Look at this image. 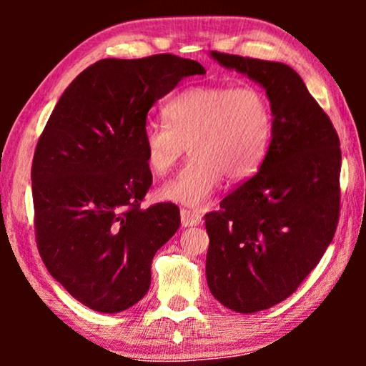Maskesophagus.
Masks as SVG:
<instances>
[{
    "mask_svg": "<svg viewBox=\"0 0 366 366\" xmlns=\"http://www.w3.org/2000/svg\"><path fill=\"white\" fill-rule=\"evenodd\" d=\"M179 217H182L183 227H197V224L202 223V214L192 212V209L183 208L182 212H179Z\"/></svg>",
    "mask_w": 366,
    "mask_h": 366,
    "instance_id": "esophagus-1",
    "label": "esophagus"
}]
</instances>
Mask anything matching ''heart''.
<instances>
[{
    "label": "heart",
    "mask_w": 366,
    "mask_h": 366,
    "mask_svg": "<svg viewBox=\"0 0 366 366\" xmlns=\"http://www.w3.org/2000/svg\"><path fill=\"white\" fill-rule=\"evenodd\" d=\"M163 114L167 123L143 129L144 158L152 173L163 177L188 147L193 157L159 197L192 208L208 202L224 174L233 182L252 177L272 139L269 99L252 84L189 86L164 104Z\"/></svg>",
    "instance_id": "obj_1"
}]
</instances>
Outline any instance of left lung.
I'll return each mask as SVG.
<instances>
[{"label": "left lung", "mask_w": 366, "mask_h": 366, "mask_svg": "<svg viewBox=\"0 0 366 366\" xmlns=\"http://www.w3.org/2000/svg\"><path fill=\"white\" fill-rule=\"evenodd\" d=\"M267 89L272 142L259 169L204 214L209 292L238 313L272 308L297 292L337 232L342 149L337 129L283 63L212 51Z\"/></svg>", "instance_id": "left-lung-1"}]
</instances>
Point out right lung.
<instances>
[{
	"label": "right lung",
	"mask_w": 366,
	"mask_h": 366,
	"mask_svg": "<svg viewBox=\"0 0 366 366\" xmlns=\"http://www.w3.org/2000/svg\"><path fill=\"white\" fill-rule=\"evenodd\" d=\"M203 73L198 61L169 53L99 59L64 89L38 139L31 188L39 257L94 312L138 303L154 253L177 233V204L142 208L153 182L143 129L159 98Z\"/></svg>",
	"instance_id": "1"
}]
</instances>
